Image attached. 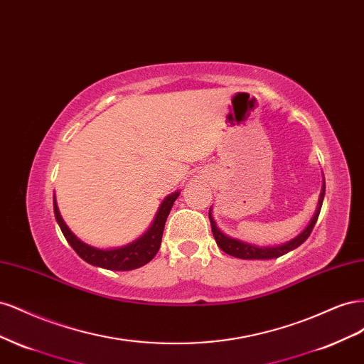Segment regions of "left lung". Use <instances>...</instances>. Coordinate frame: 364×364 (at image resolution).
<instances>
[{"mask_svg": "<svg viewBox=\"0 0 364 364\" xmlns=\"http://www.w3.org/2000/svg\"><path fill=\"white\" fill-rule=\"evenodd\" d=\"M323 196H325V182L322 185V193L321 197H318V206L316 209V214L313 215L310 225H308L304 232H301L297 237H294L293 240L287 241V243H284L281 246H257V245H250L246 243V241H241L232 237H228L226 234H223L222 230H220L214 222V218L211 215V208H209V222H211V229H213V235L217 241V246L222 249L225 253L230 257H235V258H241V259H272V258H278L284 253H287L296 247H299L304 241L310 237L311 230L317 222L318 214H321V208L323 203Z\"/></svg>", "mask_w": 364, "mask_h": 364, "instance_id": "1", "label": "left lung"}]
</instances>
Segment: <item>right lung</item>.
Here are the masks:
<instances>
[{
    "instance_id": "obj_1",
    "label": "right lung",
    "mask_w": 364,
    "mask_h": 364,
    "mask_svg": "<svg viewBox=\"0 0 364 364\" xmlns=\"http://www.w3.org/2000/svg\"><path fill=\"white\" fill-rule=\"evenodd\" d=\"M179 191H176L164 199V202L159 206V211L153 220L151 226L149 228L147 232L139 237L138 240L132 241L130 245L117 247V249H97L90 245L83 243L82 240L77 238L70 228L65 225L63 218L59 213V208L56 203V197L53 199L54 206V215H56L58 223L60 226V230L63 237L67 238L71 247L75 250L77 255L86 262H90L91 266H97L107 270H134L138 267H142L144 264L153 259L156 255L159 247H161V240L165 222H167V217L171 211V206L174 200L179 197Z\"/></svg>"
}]
</instances>
